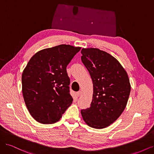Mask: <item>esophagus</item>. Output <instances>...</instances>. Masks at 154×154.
I'll use <instances>...</instances> for the list:
<instances>
[{
  "label": "esophagus",
  "mask_w": 154,
  "mask_h": 154,
  "mask_svg": "<svg viewBox=\"0 0 154 154\" xmlns=\"http://www.w3.org/2000/svg\"><path fill=\"white\" fill-rule=\"evenodd\" d=\"M81 94H82L81 91H78V92H76V96H77L78 97H79V96H80L81 95Z\"/></svg>",
  "instance_id": "34e87169"
}]
</instances>
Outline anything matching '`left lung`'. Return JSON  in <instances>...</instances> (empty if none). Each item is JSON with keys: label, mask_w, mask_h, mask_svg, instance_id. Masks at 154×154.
Returning a JSON list of instances; mask_svg holds the SVG:
<instances>
[{"label": "left lung", "mask_w": 154, "mask_h": 154, "mask_svg": "<svg viewBox=\"0 0 154 154\" xmlns=\"http://www.w3.org/2000/svg\"><path fill=\"white\" fill-rule=\"evenodd\" d=\"M82 61L93 83L91 106L82 109L85 122L101 129L113 123L127 105L130 89L128 74L112 56L98 49H82Z\"/></svg>", "instance_id": "left-lung-1"}]
</instances>
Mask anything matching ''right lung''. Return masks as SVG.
I'll return each instance as SVG.
<instances>
[{"label":"right lung","instance_id":"1","mask_svg":"<svg viewBox=\"0 0 154 154\" xmlns=\"http://www.w3.org/2000/svg\"><path fill=\"white\" fill-rule=\"evenodd\" d=\"M60 45L36 53L22 72V94L30 114L36 122L53 124L71 105L70 78L66 67L80 50Z\"/></svg>","mask_w":154,"mask_h":154}]
</instances>
